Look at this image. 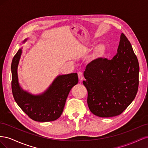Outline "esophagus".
Segmentation results:
<instances>
[{"label": "esophagus", "mask_w": 148, "mask_h": 148, "mask_svg": "<svg viewBox=\"0 0 148 148\" xmlns=\"http://www.w3.org/2000/svg\"><path fill=\"white\" fill-rule=\"evenodd\" d=\"M78 78L79 79V81L81 82L83 80V72H82V71H79V72L78 73Z\"/></svg>", "instance_id": "34e87169"}]
</instances>
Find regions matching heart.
Masks as SVG:
<instances>
[{"instance_id":"b5f03b06","label":"heart","mask_w":148,"mask_h":148,"mask_svg":"<svg viewBox=\"0 0 148 148\" xmlns=\"http://www.w3.org/2000/svg\"><path fill=\"white\" fill-rule=\"evenodd\" d=\"M106 52V46L104 44H99L96 46L94 50L93 56L95 58H99L104 56Z\"/></svg>"}]
</instances>
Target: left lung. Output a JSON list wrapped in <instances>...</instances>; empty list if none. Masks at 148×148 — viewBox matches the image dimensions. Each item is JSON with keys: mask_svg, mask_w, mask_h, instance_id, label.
<instances>
[{"mask_svg": "<svg viewBox=\"0 0 148 148\" xmlns=\"http://www.w3.org/2000/svg\"><path fill=\"white\" fill-rule=\"evenodd\" d=\"M140 66L132 44L123 33L117 53L112 59L98 58L89 63L83 82L88 91L87 102L98 117L122 114L135 99L139 85Z\"/></svg>", "mask_w": 148, "mask_h": 148, "instance_id": "1", "label": "left lung"}]
</instances>
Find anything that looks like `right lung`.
<instances>
[{
    "label": "right lung",
    "mask_w": 148,
    "mask_h": 148,
    "mask_svg": "<svg viewBox=\"0 0 148 148\" xmlns=\"http://www.w3.org/2000/svg\"><path fill=\"white\" fill-rule=\"evenodd\" d=\"M21 51V49L18 51L11 65L12 90L15 101L22 110L34 121L46 122L57 120L62 114L71 89L78 83L77 73L60 75L42 95H32L23 91L18 83L17 69Z\"/></svg>",
    "instance_id": "add662e5"
}]
</instances>
